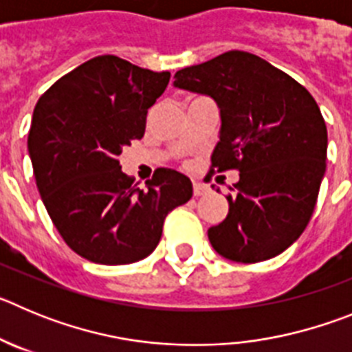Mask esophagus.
I'll return each mask as SVG.
<instances>
[{"mask_svg": "<svg viewBox=\"0 0 352 352\" xmlns=\"http://www.w3.org/2000/svg\"><path fill=\"white\" fill-rule=\"evenodd\" d=\"M208 192H210V188H208L204 183H199V182H194V195L195 197H201V195H206Z\"/></svg>", "mask_w": 352, "mask_h": 352, "instance_id": "1", "label": "esophagus"}]
</instances>
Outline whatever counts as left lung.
Segmentation results:
<instances>
[{"instance_id": "left-lung-1", "label": "left lung", "mask_w": 352, "mask_h": 352, "mask_svg": "<svg viewBox=\"0 0 352 352\" xmlns=\"http://www.w3.org/2000/svg\"><path fill=\"white\" fill-rule=\"evenodd\" d=\"M174 86L217 102L222 126L211 173L239 170L226 220L208 229L210 243L245 264L282 254L309 223L326 170L328 130L314 96L245 51L178 70Z\"/></svg>"}]
</instances>
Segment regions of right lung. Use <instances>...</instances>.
Here are the masks:
<instances>
[{
  "instance_id": "obj_1",
  "label": "right lung",
  "mask_w": 352,
  "mask_h": 352,
  "mask_svg": "<svg viewBox=\"0 0 352 352\" xmlns=\"http://www.w3.org/2000/svg\"><path fill=\"white\" fill-rule=\"evenodd\" d=\"M169 72L96 56L56 80L33 111L28 149L42 201L65 243L98 264H130L157 248L167 213L192 197V182L157 169L144 190L121 170Z\"/></svg>"
}]
</instances>
